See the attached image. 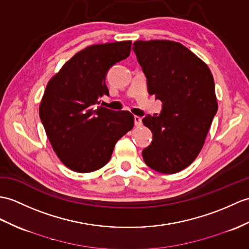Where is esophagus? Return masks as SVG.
I'll list each match as a JSON object with an SVG mask.
<instances>
[{"label":"esophagus","mask_w":249,"mask_h":249,"mask_svg":"<svg viewBox=\"0 0 249 249\" xmlns=\"http://www.w3.org/2000/svg\"><path fill=\"white\" fill-rule=\"evenodd\" d=\"M134 120H135V126L136 127H140L142 125V119L140 117H137V115H136Z\"/></svg>","instance_id":"obj_1"}]
</instances>
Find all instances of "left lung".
I'll return each mask as SVG.
<instances>
[{
    "label": "left lung",
    "mask_w": 249,
    "mask_h": 249,
    "mask_svg": "<svg viewBox=\"0 0 249 249\" xmlns=\"http://www.w3.org/2000/svg\"><path fill=\"white\" fill-rule=\"evenodd\" d=\"M147 91L162 102L158 117L142 122L153 132L143 149L147 166L174 174L197 157L217 111L214 80L206 63L181 43L169 40L134 42Z\"/></svg>",
    "instance_id": "obj_1"
}]
</instances>
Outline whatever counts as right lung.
I'll use <instances>...</instances> for the list:
<instances>
[{
  "instance_id": "1",
  "label": "right lung",
  "mask_w": 249,
  "mask_h": 249,
  "mask_svg": "<svg viewBox=\"0 0 249 249\" xmlns=\"http://www.w3.org/2000/svg\"><path fill=\"white\" fill-rule=\"evenodd\" d=\"M131 41L90 45L75 54L46 86L39 115L54 152L69 169L89 173L110 160L115 143L134 127L129 111L97 106L109 95V69L130 54Z\"/></svg>"
}]
</instances>
